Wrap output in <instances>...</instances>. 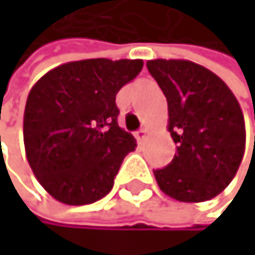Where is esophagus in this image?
Returning <instances> with one entry per match:
<instances>
[{
	"label": "esophagus",
	"instance_id": "obj_1",
	"mask_svg": "<svg viewBox=\"0 0 255 255\" xmlns=\"http://www.w3.org/2000/svg\"><path fill=\"white\" fill-rule=\"evenodd\" d=\"M146 136H148V130H146V128H140L139 131H136V139L137 140H143Z\"/></svg>",
	"mask_w": 255,
	"mask_h": 255
}]
</instances>
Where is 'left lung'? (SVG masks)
<instances>
[{
  "label": "left lung",
  "instance_id": "8db88e82",
  "mask_svg": "<svg viewBox=\"0 0 255 255\" xmlns=\"http://www.w3.org/2000/svg\"><path fill=\"white\" fill-rule=\"evenodd\" d=\"M146 68L166 98L168 131L177 145L173 160L154 171L159 188L179 202L216 197L234 179L247 142L234 93L211 70L187 59H153Z\"/></svg>",
  "mask_w": 255,
  "mask_h": 255
}]
</instances>
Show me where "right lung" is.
Instances as JSON below:
<instances>
[{
  "label": "right lung",
  "mask_w": 255,
  "mask_h": 255,
  "mask_svg": "<svg viewBox=\"0 0 255 255\" xmlns=\"http://www.w3.org/2000/svg\"><path fill=\"white\" fill-rule=\"evenodd\" d=\"M142 59L67 62L28 93L24 146L42 188L65 205L107 196L136 139L118 125L116 95L142 70Z\"/></svg>",
  "instance_id": "add662e5"
}]
</instances>
